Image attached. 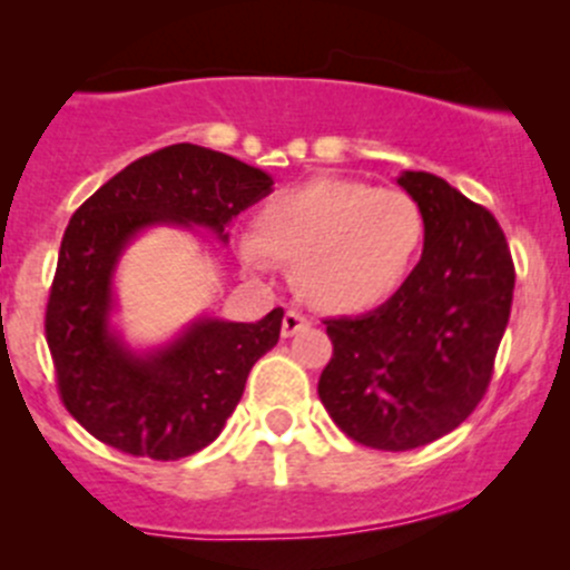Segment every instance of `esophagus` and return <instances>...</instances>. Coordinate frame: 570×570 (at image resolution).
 <instances>
[{
	"instance_id": "1",
	"label": "esophagus",
	"mask_w": 570,
	"mask_h": 570,
	"mask_svg": "<svg viewBox=\"0 0 570 570\" xmlns=\"http://www.w3.org/2000/svg\"><path fill=\"white\" fill-rule=\"evenodd\" d=\"M308 325V317L303 312H295V308H292V312H286L284 314V325H281V333H284L286 338L289 336H295L297 331H303V327Z\"/></svg>"
}]
</instances>
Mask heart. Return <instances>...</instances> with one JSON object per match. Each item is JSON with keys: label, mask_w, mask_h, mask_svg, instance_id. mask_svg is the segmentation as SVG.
I'll use <instances>...</instances> for the list:
<instances>
[{"label": "heart", "mask_w": 570, "mask_h": 570, "mask_svg": "<svg viewBox=\"0 0 570 570\" xmlns=\"http://www.w3.org/2000/svg\"><path fill=\"white\" fill-rule=\"evenodd\" d=\"M422 237V209L402 189L320 176L275 193L258 212V228L239 234V253L262 273L278 258L297 262L301 289L314 306L355 314L405 284Z\"/></svg>", "instance_id": "obj_1"}]
</instances>
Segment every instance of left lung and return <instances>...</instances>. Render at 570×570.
<instances>
[{
    "instance_id": "left-lung-1",
    "label": "left lung",
    "mask_w": 570,
    "mask_h": 570,
    "mask_svg": "<svg viewBox=\"0 0 570 570\" xmlns=\"http://www.w3.org/2000/svg\"><path fill=\"white\" fill-rule=\"evenodd\" d=\"M396 184L422 209V258L375 312L325 320L333 358L317 386L342 433L386 452L430 444L480 405L515 286L508 239L485 206L424 170Z\"/></svg>"
}]
</instances>
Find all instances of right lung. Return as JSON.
Wrapping results in <instances>:
<instances>
[{
  "mask_svg": "<svg viewBox=\"0 0 570 570\" xmlns=\"http://www.w3.org/2000/svg\"><path fill=\"white\" fill-rule=\"evenodd\" d=\"M273 189V178L228 154L176 142L135 159L96 189L62 234L46 303L57 392L101 444L178 461L220 435L258 358L278 344L284 308L258 322L195 320L151 353H135L109 325L112 273L148 226H226Z\"/></svg>",
  "mask_w": 570,
  "mask_h": 570,
  "instance_id": "right-lung-1",
  "label": "right lung"
}]
</instances>
